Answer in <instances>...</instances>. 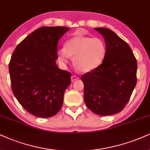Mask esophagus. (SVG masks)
I'll use <instances>...</instances> for the list:
<instances>
[{"instance_id": "esophagus-1", "label": "esophagus", "mask_w": 150, "mask_h": 150, "mask_svg": "<svg viewBox=\"0 0 150 150\" xmlns=\"http://www.w3.org/2000/svg\"><path fill=\"white\" fill-rule=\"evenodd\" d=\"M79 78L78 76H76V75H73L71 76V81L72 82H73V81H77V80H79Z\"/></svg>"}]
</instances>
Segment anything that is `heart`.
Segmentation results:
<instances>
[{"label": "heart", "mask_w": 150, "mask_h": 150, "mask_svg": "<svg viewBox=\"0 0 150 150\" xmlns=\"http://www.w3.org/2000/svg\"><path fill=\"white\" fill-rule=\"evenodd\" d=\"M106 51V44L101 38L76 35L67 41L64 49L58 50V57L60 63L64 64L72 58L76 69L86 73L102 63Z\"/></svg>", "instance_id": "1"}]
</instances>
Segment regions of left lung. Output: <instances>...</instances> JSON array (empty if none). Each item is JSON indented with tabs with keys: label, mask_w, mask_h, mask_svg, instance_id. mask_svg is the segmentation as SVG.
<instances>
[{
	"label": "left lung",
	"mask_w": 150,
	"mask_h": 150,
	"mask_svg": "<svg viewBox=\"0 0 150 150\" xmlns=\"http://www.w3.org/2000/svg\"><path fill=\"white\" fill-rule=\"evenodd\" d=\"M105 39L104 60L93 71L81 76L84 101L91 111L110 115L123 110L137 83V60L126 42L111 30L95 28Z\"/></svg>",
	"instance_id": "left-lung-1"
}]
</instances>
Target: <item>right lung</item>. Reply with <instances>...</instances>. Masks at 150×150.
<instances>
[{
    "label": "right lung",
    "mask_w": 150,
    "mask_h": 150,
    "mask_svg": "<svg viewBox=\"0 0 150 150\" xmlns=\"http://www.w3.org/2000/svg\"><path fill=\"white\" fill-rule=\"evenodd\" d=\"M67 27L37 29L18 44L9 63L13 94L28 112L40 117L56 115L63 103L71 74L59 69L58 42Z\"/></svg>",
    "instance_id": "add662e5"
}]
</instances>
